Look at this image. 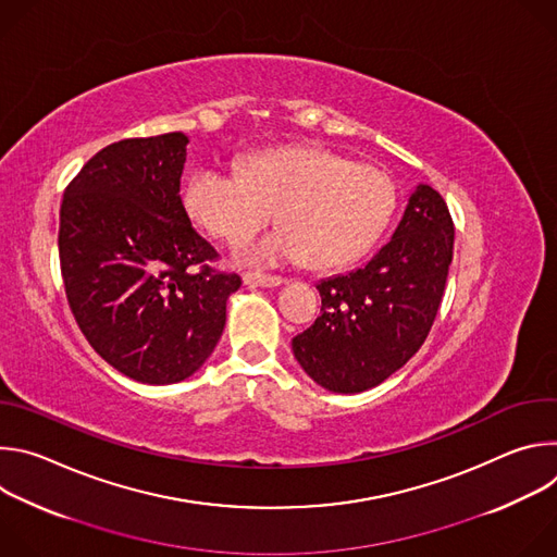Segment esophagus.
<instances>
[{"label":"esophagus","mask_w":557,"mask_h":557,"mask_svg":"<svg viewBox=\"0 0 557 557\" xmlns=\"http://www.w3.org/2000/svg\"><path fill=\"white\" fill-rule=\"evenodd\" d=\"M245 284L247 286H251V288H275V286H280V284H284L286 280H282V277H275V275H258V273H247L245 277Z\"/></svg>","instance_id":"obj_1"}]
</instances>
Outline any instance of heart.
I'll use <instances>...</instances> for the list:
<instances>
[{
  "mask_svg": "<svg viewBox=\"0 0 557 557\" xmlns=\"http://www.w3.org/2000/svg\"><path fill=\"white\" fill-rule=\"evenodd\" d=\"M196 226L228 245L260 231L273 211L284 224L237 258L249 264L301 262L322 269L359 260L381 235L394 207L392 181L346 156L290 145L249 156L237 170L200 168L185 185Z\"/></svg>",
  "mask_w": 557,
  "mask_h": 557,
  "instance_id": "1",
  "label": "heart"
}]
</instances>
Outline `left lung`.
I'll return each instance as SVG.
<instances>
[{"instance_id":"8db88e82","label":"left lung","mask_w":557,"mask_h":557,"mask_svg":"<svg viewBox=\"0 0 557 557\" xmlns=\"http://www.w3.org/2000/svg\"><path fill=\"white\" fill-rule=\"evenodd\" d=\"M451 249L445 200L430 185H417L370 262L317 284L322 314L293 339L301 370L331 392L357 394L406 366L434 324Z\"/></svg>"}]
</instances>
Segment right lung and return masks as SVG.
<instances>
[{"instance_id":"1","label":"right lung","mask_w":557,"mask_h":557,"mask_svg":"<svg viewBox=\"0 0 557 557\" xmlns=\"http://www.w3.org/2000/svg\"><path fill=\"white\" fill-rule=\"evenodd\" d=\"M187 145L172 132L103 147L67 185L59 215L61 275L78 329L112 368L149 385L202 368L243 284L207 267L218 253L181 198Z\"/></svg>"}]
</instances>
